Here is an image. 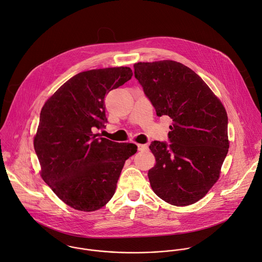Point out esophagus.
I'll use <instances>...</instances> for the list:
<instances>
[{"mask_svg": "<svg viewBox=\"0 0 262 262\" xmlns=\"http://www.w3.org/2000/svg\"><path fill=\"white\" fill-rule=\"evenodd\" d=\"M138 149H139V151H146V150H148V145H146V144H139L138 145Z\"/></svg>", "mask_w": 262, "mask_h": 262, "instance_id": "34e87169", "label": "esophagus"}]
</instances>
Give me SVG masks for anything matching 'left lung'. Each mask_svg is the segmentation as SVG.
<instances>
[{"mask_svg": "<svg viewBox=\"0 0 262 262\" xmlns=\"http://www.w3.org/2000/svg\"><path fill=\"white\" fill-rule=\"evenodd\" d=\"M135 77L156 115L168 116L170 144L149 146L156 163L149 169L152 190L177 207L202 200L218 181L229 148L227 113L191 69L175 60L137 62Z\"/></svg>", "mask_w": 262, "mask_h": 262, "instance_id": "1", "label": "left lung"}]
</instances>
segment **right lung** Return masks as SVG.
<instances>
[{
    "label": "right lung",
    "mask_w": 262,
    "mask_h": 262,
    "mask_svg": "<svg viewBox=\"0 0 262 262\" xmlns=\"http://www.w3.org/2000/svg\"><path fill=\"white\" fill-rule=\"evenodd\" d=\"M133 76L128 67L81 72L45 102L34 137L40 175L71 208L93 212L114 195L126 159L137 152L132 143L98 138L95 127L107 122L105 96Z\"/></svg>",
    "instance_id": "obj_1"
}]
</instances>
